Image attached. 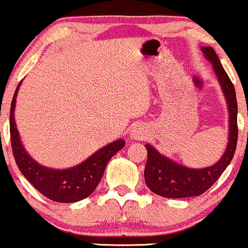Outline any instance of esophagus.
I'll return each mask as SVG.
<instances>
[{
	"label": "esophagus",
	"instance_id": "esophagus-1",
	"mask_svg": "<svg viewBox=\"0 0 248 248\" xmlns=\"http://www.w3.org/2000/svg\"><path fill=\"white\" fill-rule=\"evenodd\" d=\"M130 135H131V138L133 139H143L145 137V130L140 125H137V126L133 127Z\"/></svg>",
	"mask_w": 248,
	"mask_h": 248
}]
</instances>
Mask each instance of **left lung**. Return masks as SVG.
<instances>
[{"label":"left lung","instance_id":"1","mask_svg":"<svg viewBox=\"0 0 248 248\" xmlns=\"http://www.w3.org/2000/svg\"><path fill=\"white\" fill-rule=\"evenodd\" d=\"M202 51L208 62L212 63L213 70L220 83L225 94L230 113V136L226 151L220 160L212 166L204 169H188L160 155L154 146L146 144L147 160L144 177L147 187L154 193L165 198H187L200 196L212 186L222 172L226 170L234 155L236 140H238V104L235 90L229 75L222 68L220 61L212 46H202Z\"/></svg>","mask_w":248,"mask_h":248}]
</instances>
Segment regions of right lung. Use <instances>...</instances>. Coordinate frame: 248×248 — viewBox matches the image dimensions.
I'll return each instance as SVG.
<instances>
[{"mask_svg": "<svg viewBox=\"0 0 248 248\" xmlns=\"http://www.w3.org/2000/svg\"><path fill=\"white\" fill-rule=\"evenodd\" d=\"M21 82L14 93L10 107V140L14 158L28 182L44 197L57 202H75L87 198L101 182L107 164L125 145L123 139L108 144L75 168L55 170L42 166L27 154L16 129L14 110Z\"/></svg>", "mask_w": 248, "mask_h": 248, "instance_id": "right-lung-1", "label": "right lung"}]
</instances>
